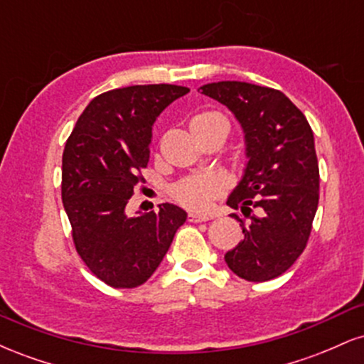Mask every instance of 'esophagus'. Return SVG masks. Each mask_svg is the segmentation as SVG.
Here are the masks:
<instances>
[{"instance_id":"34e87169","label":"esophagus","mask_w":364,"mask_h":364,"mask_svg":"<svg viewBox=\"0 0 364 364\" xmlns=\"http://www.w3.org/2000/svg\"><path fill=\"white\" fill-rule=\"evenodd\" d=\"M210 219H214V217L208 214H195V212H190V214H188V220H190V223H207V220Z\"/></svg>"}]
</instances>
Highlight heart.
Instances as JSON below:
<instances>
[{
  "label": "heart",
  "instance_id": "obj_1",
  "mask_svg": "<svg viewBox=\"0 0 364 364\" xmlns=\"http://www.w3.org/2000/svg\"><path fill=\"white\" fill-rule=\"evenodd\" d=\"M219 116L215 112H202L193 119L212 118ZM225 190L224 179L217 174H198V176H188L178 181L173 186V196L183 207L193 208V210H205L210 202L220 196Z\"/></svg>",
  "mask_w": 364,
  "mask_h": 364
}]
</instances>
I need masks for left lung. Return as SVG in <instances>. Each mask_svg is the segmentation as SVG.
I'll return each instance as SVG.
<instances>
[{
    "mask_svg": "<svg viewBox=\"0 0 364 364\" xmlns=\"http://www.w3.org/2000/svg\"><path fill=\"white\" fill-rule=\"evenodd\" d=\"M229 107L245 132V174L228 205L241 210L243 241L224 255L229 269L250 282L279 277L306 248L318 207L320 173L306 118L281 90L246 82L198 89Z\"/></svg>",
    "mask_w": 364,
    "mask_h": 364,
    "instance_id": "1",
    "label": "left lung"
}]
</instances>
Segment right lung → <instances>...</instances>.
<instances>
[{"instance_id":"obj_1","label":"right lung","mask_w":364,"mask_h":364,"mask_svg":"<svg viewBox=\"0 0 364 364\" xmlns=\"http://www.w3.org/2000/svg\"><path fill=\"white\" fill-rule=\"evenodd\" d=\"M190 89L169 83L132 85L89 102L63 152L61 198L77 253L114 289L139 287L156 272L186 212L173 203L127 215L144 181L157 116Z\"/></svg>"}]
</instances>
